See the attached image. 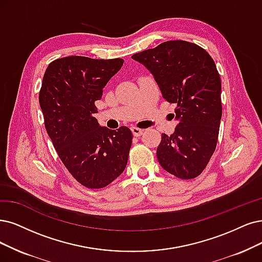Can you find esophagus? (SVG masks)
<instances>
[{
	"instance_id": "34e87169",
	"label": "esophagus",
	"mask_w": 262,
	"mask_h": 262,
	"mask_svg": "<svg viewBox=\"0 0 262 262\" xmlns=\"http://www.w3.org/2000/svg\"><path fill=\"white\" fill-rule=\"evenodd\" d=\"M132 132H133V135L135 137H139L142 135L143 133V129H140L138 127H132Z\"/></svg>"
}]
</instances>
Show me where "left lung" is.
Listing matches in <instances>:
<instances>
[{"label":"left lung","instance_id":"obj_1","mask_svg":"<svg viewBox=\"0 0 262 262\" xmlns=\"http://www.w3.org/2000/svg\"><path fill=\"white\" fill-rule=\"evenodd\" d=\"M158 83L163 98L176 103L171 135L162 134L157 149L161 166L180 179L204 170L218 140L222 114L221 81L215 61L196 44L164 42L132 56Z\"/></svg>","mask_w":262,"mask_h":262}]
</instances>
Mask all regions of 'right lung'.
Instances as JSON below:
<instances>
[{
	"label": "right lung",
	"instance_id": "add662e5",
	"mask_svg": "<svg viewBox=\"0 0 262 262\" xmlns=\"http://www.w3.org/2000/svg\"><path fill=\"white\" fill-rule=\"evenodd\" d=\"M124 60L69 56L48 64L38 101L45 128L63 165L81 185L104 188L127 165L133 134L101 127L95 101Z\"/></svg>",
	"mask_w": 262,
	"mask_h": 262
}]
</instances>
